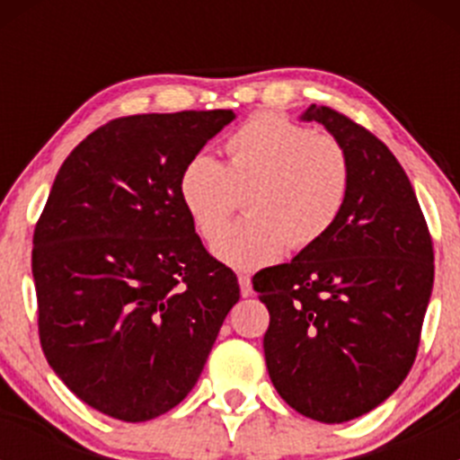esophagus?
<instances>
[{
    "mask_svg": "<svg viewBox=\"0 0 460 460\" xmlns=\"http://www.w3.org/2000/svg\"><path fill=\"white\" fill-rule=\"evenodd\" d=\"M238 282H240V294H243L244 298H249V296L253 294V289H252V278L244 276V273H240Z\"/></svg>",
    "mask_w": 460,
    "mask_h": 460,
    "instance_id": "34e87169",
    "label": "esophagus"
}]
</instances>
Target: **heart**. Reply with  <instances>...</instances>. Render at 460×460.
Listing matches in <instances>:
<instances>
[{"label":"heart","instance_id":"obj_1","mask_svg":"<svg viewBox=\"0 0 460 460\" xmlns=\"http://www.w3.org/2000/svg\"><path fill=\"white\" fill-rule=\"evenodd\" d=\"M222 148V164L198 153L178 180L180 200L202 238H213L245 196L250 217L219 230L211 243L222 264L256 271L289 247L305 252L332 234L351 189L349 157L336 137L262 113L235 128Z\"/></svg>","mask_w":460,"mask_h":460}]
</instances>
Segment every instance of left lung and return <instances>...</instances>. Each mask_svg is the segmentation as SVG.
<instances>
[{
    "instance_id": "obj_1",
    "label": "left lung",
    "mask_w": 460,
    "mask_h": 460,
    "mask_svg": "<svg viewBox=\"0 0 460 460\" xmlns=\"http://www.w3.org/2000/svg\"><path fill=\"white\" fill-rule=\"evenodd\" d=\"M318 122L351 164L349 200L332 234L291 262L262 269L264 360L282 401L320 423H345L387 401L419 351L434 252L410 178L367 128L329 106Z\"/></svg>"
}]
</instances>
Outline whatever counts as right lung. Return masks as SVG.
Masks as SVG:
<instances>
[{"label":"right lung","mask_w":460,"mask_h":460,"mask_svg":"<svg viewBox=\"0 0 460 460\" xmlns=\"http://www.w3.org/2000/svg\"><path fill=\"white\" fill-rule=\"evenodd\" d=\"M234 111L113 119L64 160L32 235L46 360L80 401L127 423L184 401L238 278L208 256L180 171Z\"/></svg>","instance_id":"obj_1"}]
</instances>
